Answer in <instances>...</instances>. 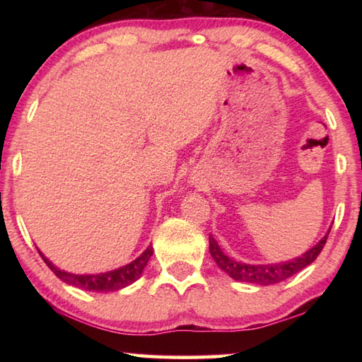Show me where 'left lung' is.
I'll return each instance as SVG.
<instances>
[{
  "mask_svg": "<svg viewBox=\"0 0 362 362\" xmlns=\"http://www.w3.org/2000/svg\"><path fill=\"white\" fill-rule=\"evenodd\" d=\"M327 236L329 233L315 247L306 250L302 257H297V259L289 262L272 263V265H247V263H241L230 259V257H226L223 254V250L218 247V244L214 240L212 235L209 236V252L217 265L222 268L225 273L230 274V278L243 281V283L269 286L293 276V274L298 273L300 269H303L305 267H308L310 263H313L317 259V255L321 254L322 247L326 246Z\"/></svg>",
  "mask_w": 362,
  "mask_h": 362,
  "instance_id": "8db88e82",
  "label": "left lung"
}]
</instances>
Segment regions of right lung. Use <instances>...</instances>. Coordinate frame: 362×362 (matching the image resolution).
<instances>
[{
	"instance_id": "obj_1",
	"label": "right lung",
	"mask_w": 362,
	"mask_h": 362,
	"mask_svg": "<svg viewBox=\"0 0 362 362\" xmlns=\"http://www.w3.org/2000/svg\"><path fill=\"white\" fill-rule=\"evenodd\" d=\"M151 254H153V247L148 246L145 252L140 257H137L136 260L127 263L126 267L113 269V272L100 273V274H71V273L64 272V269H59L57 267H54L52 263L40 252L42 260H45L46 265L52 269L54 274H56L59 279H62L64 283L70 286L79 287V289L94 291V292H112L132 284L134 281L140 278V274H142L144 268L146 267V263H148Z\"/></svg>"
}]
</instances>
